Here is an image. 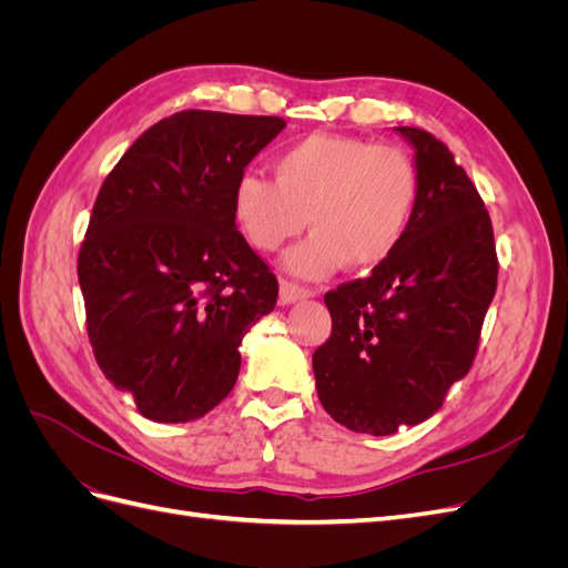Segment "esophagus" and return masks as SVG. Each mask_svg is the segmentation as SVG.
<instances>
[{
    "instance_id": "1",
    "label": "esophagus",
    "mask_w": 568,
    "mask_h": 568,
    "mask_svg": "<svg viewBox=\"0 0 568 568\" xmlns=\"http://www.w3.org/2000/svg\"><path fill=\"white\" fill-rule=\"evenodd\" d=\"M313 296H315V291H313V288L298 286L296 282H288V280H282V282H280V301H282L284 305L298 303V301L313 298Z\"/></svg>"
}]
</instances>
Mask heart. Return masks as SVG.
<instances>
[{
  "mask_svg": "<svg viewBox=\"0 0 568 568\" xmlns=\"http://www.w3.org/2000/svg\"><path fill=\"white\" fill-rule=\"evenodd\" d=\"M274 182L244 175L232 194V217L246 242L277 251L307 220L313 234L284 255L305 280L382 265L400 246L419 201L409 153L348 134H307L272 161Z\"/></svg>",
  "mask_w": 568,
  "mask_h": 568,
  "instance_id": "heart-1",
  "label": "heart"
}]
</instances>
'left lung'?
<instances>
[{
	"instance_id": "left-lung-1",
	"label": "left lung",
	"mask_w": 568,
	"mask_h": 568,
	"mask_svg": "<svg viewBox=\"0 0 568 568\" xmlns=\"http://www.w3.org/2000/svg\"><path fill=\"white\" fill-rule=\"evenodd\" d=\"M395 132L415 149V215L388 261L324 296L332 336L313 355L322 407L369 436L440 409L474 363L497 286L490 215L464 168L426 130Z\"/></svg>"
}]
</instances>
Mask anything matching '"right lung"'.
Wrapping results in <instances>:
<instances>
[{
  "label": "right lung",
  "instance_id": "add662e5",
  "mask_svg": "<svg viewBox=\"0 0 568 568\" xmlns=\"http://www.w3.org/2000/svg\"><path fill=\"white\" fill-rule=\"evenodd\" d=\"M286 123L180 111L151 125L99 189L78 257L88 334L106 379L151 422L203 417L230 395L277 277L232 217L244 168Z\"/></svg>",
  "mask_w": 568,
  "mask_h": 568
}]
</instances>
